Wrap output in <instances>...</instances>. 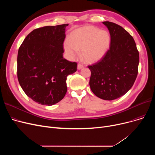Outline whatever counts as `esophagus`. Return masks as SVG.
Returning a JSON list of instances; mask_svg holds the SVG:
<instances>
[{"label":"esophagus","instance_id":"34e87169","mask_svg":"<svg viewBox=\"0 0 155 155\" xmlns=\"http://www.w3.org/2000/svg\"><path fill=\"white\" fill-rule=\"evenodd\" d=\"M83 67H84V66H83V65H82V64L78 63V64H77V69H78V70H80V69H82Z\"/></svg>","mask_w":155,"mask_h":155}]
</instances>
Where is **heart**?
<instances>
[{
	"instance_id": "1",
	"label": "heart",
	"mask_w": 155,
	"mask_h": 155,
	"mask_svg": "<svg viewBox=\"0 0 155 155\" xmlns=\"http://www.w3.org/2000/svg\"><path fill=\"white\" fill-rule=\"evenodd\" d=\"M110 43V36L105 30L94 26H84L73 31L70 41L64 43V49L70 59L81 56L87 63L99 61L106 53Z\"/></svg>"
}]
</instances>
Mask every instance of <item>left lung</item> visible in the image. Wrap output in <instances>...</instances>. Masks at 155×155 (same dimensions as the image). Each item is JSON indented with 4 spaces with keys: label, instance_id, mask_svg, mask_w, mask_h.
Masks as SVG:
<instances>
[{
    "label": "left lung",
    "instance_id": "1",
    "mask_svg": "<svg viewBox=\"0 0 155 155\" xmlns=\"http://www.w3.org/2000/svg\"><path fill=\"white\" fill-rule=\"evenodd\" d=\"M102 23L109 31L110 48L99 61L88 66L89 85L97 97L112 101L133 87L137 75L139 52L133 38L123 27L109 21Z\"/></svg>",
    "mask_w": 155,
    "mask_h": 155
}]
</instances>
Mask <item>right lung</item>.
Masks as SVG:
<instances>
[{
  "mask_svg": "<svg viewBox=\"0 0 155 155\" xmlns=\"http://www.w3.org/2000/svg\"><path fill=\"white\" fill-rule=\"evenodd\" d=\"M68 24L45 26L31 32L18 54V78L25 94L38 104L53 105L63 99L66 80L77 63L63 58Z\"/></svg>",
  "mask_w": 155,
  "mask_h": 155,
  "instance_id": "right-lung-1",
  "label": "right lung"
}]
</instances>
